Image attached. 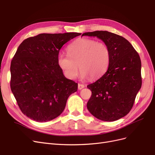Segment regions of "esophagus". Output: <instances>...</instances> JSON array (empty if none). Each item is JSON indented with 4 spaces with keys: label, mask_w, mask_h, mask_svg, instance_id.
<instances>
[{
    "label": "esophagus",
    "mask_w": 155,
    "mask_h": 155,
    "mask_svg": "<svg viewBox=\"0 0 155 155\" xmlns=\"http://www.w3.org/2000/svg\"><path fill=\"white\" fill-rule=\"evenodd\" d=\"M84 87H85V85H83V84H80V83L78 84V89H79V90H81V89L83 88Z\"/></svg>",
    "instance_id": "34e87169"
}]
</instances>
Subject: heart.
<instances>
[{
    "instance_id": "b5f03b06",
    "label": "heart",
    "mask_w": 155,
    "mask_h": 155,
    "mask_svg": "<svg viewBox=\"0 0 155 155\" xmlns=\"http://www.w3.org/2000/svg\"><path fill=\"white\" fill-rule=\"evenodd\" d=\"M68 55H58V63L67 78H76L78 65L83 78L96 79L101 76L109 67L110 58L109 48L104 43L80 38L70 44Z\"/></svg>"
}]
</instances>
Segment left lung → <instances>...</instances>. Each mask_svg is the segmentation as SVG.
<instances>
[{"label":"left lung","instance_id":"1","mask_svg":"<svg viewBox=\"0 0 155 155\" xmlns=\"http://www.w3.org/2000/svg\"><path fill=\"white\" fill-rule=\"evenodd\" d=\"M97 37L109 48L110 58L107 72L87 85L92 96L87 109L96 118L118 120L127 114L142 87L141 60L133 46L124 37L107 31L86 32Z\"/></svg>","mask_w":155,"mask_h":155}]
</instances>
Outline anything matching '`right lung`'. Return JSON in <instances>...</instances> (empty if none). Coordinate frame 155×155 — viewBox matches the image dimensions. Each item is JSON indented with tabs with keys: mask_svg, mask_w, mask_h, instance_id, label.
I'll use <instances>...</instances> for the list:
<instances>
[{
	"mask_svg": "<svg viewBox=\"0 0 155 155\" xmlns=\"http://www.w3.org/2000/svg\"><path fill=\"white\" fill-rule=\"evenodd\" d=\"M80 33L41 34L18 46L11 62L10 87L21 110L29 118L46 122L64 110L78 83L64 76L58 63L60 49Z\"/></svg>",
	"mask_w": 155,
	"mask_h": 155,
	"instance_id": "1",
	"label": "right lung"
}]
</instances>
